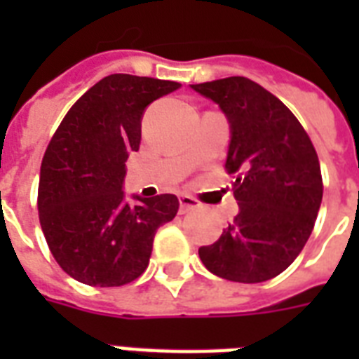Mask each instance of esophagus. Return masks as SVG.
Segmentation results:
<instances>
[{"label":"esophagus","instance_id":"obj_1","mask_svg":"<svg viewBox=\"0 0 359 359\" xmlns=\"http://www.w3.org/2000/svg\"><path fill=\"white\" fill-rule=\"evenodd\" d=\"M179 203H180V214H186V212H190V210L199 208V201H197L196 197L188 196V194L179 196Z\"/></svg>","mask_w":359,"mask_h":359}]
</instances>
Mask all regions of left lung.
<instances>
[{
	"label": "left lung",
	"instance_id": "1",
	"mask_svg": "<svg viewBox=\"0 0 359 359\" xmlns=\"http://www.w3.org/2000/svg\"><path fill=\"white\" fill-rule=\"evenodd\" d=\"M191 89L229 119L225 171L235 177L240 207L222 236L199 248V257L218 278L268 281L292 264L311 235L324 188L317 151L294 114L244 76Z\"/></svg>",
	"mask_w": 359,
	"mask_h": 359
}]
</instances>
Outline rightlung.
I'll use <instances>...</instances> for the list:
<instances>
[{
    "label": "right lung",
    "mask_w": 359,
    "mask_h": 359,
    "mask_svg": "<svg viewBox=\"0 0 359 359\" xmlns=\"http://www.w3.org/2000/svg\"><path fill=\"white\" fill-rule=\"evenodd\" d=\"M180 83L111 74L81 95L44 152L39 219L57 264L80 283L121 287L145 272L160 225L179 212L162 194L124 199V162L140 149L141 117Z\"/></svg>",
    "instance_id": "obj_1"
}]
</instances>
